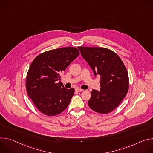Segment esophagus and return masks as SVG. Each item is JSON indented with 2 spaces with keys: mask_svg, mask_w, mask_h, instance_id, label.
I'll use <instances>...</instances> for the list:
<instances>
[{
  "mask_svg": "<svg viewBox=\"0 0 153 153\" xmlns=\"http://www.w3.org/2000/svg\"><path fill=\"white\" fill-rule=\"evenodd\" d=\"M75 91L76 92H82V91H83V89H79V88H76Z\"/></svg>",
  "mask_w": 153,
  "mask_h": 153,
  "instance_id": "esophagus-1",
  "label": "esophagus"
}]
</instances>
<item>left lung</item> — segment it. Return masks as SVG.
Returning a JSON list of instances; mask_svg holds the SVG:
<instances>
[{
    "mask_svg": "<svg viewBox=\"0 0 153 153\" xmlns=\"http://www.w3.org/2000/svg\"><path fill=\"white\" fill-rule=\"evenodd\" d=\"M81 56L100 77V91L92 90L88 105L94 111L106 114L118 107L129 89V76L120 58L105 47H78Z\"/></svg>",
    "mask_w": 153,
    "mask_h": 153,
    "instance_id": "1",
    "label": "left lung"
}]
</instances>
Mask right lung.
Returning <instances> with one entry per match:
<instances>
[{"label":"right lung","instance_id":"add662e5","mask_svg":"<svg viewBox=\"0 0 153 153\" xmlns=\"http://www.w3.org/2000/svg\"><path fill=\"white\" fill-rule=\"evenodd\" d=\"M79 55L76 48L67 47L46 51L32 61L27 74L26 89L33 104L44 115H58L69 105L75 90L64 88L58 81Z\"/></svg>","mask_w":153,"mask_h":153}]
</instances>
